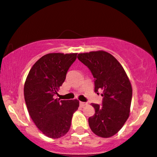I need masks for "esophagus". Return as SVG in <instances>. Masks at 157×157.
I'll return each instance as SVG.
<instances>
[{"mask_svg":"<svg viewBox=\"0 0 157 157\" xmlns=\"http://www.w3.org/2000/svg\"><path fill=\"white\" fill-rule=\"evenodd\" d=\"M86 105V102H80V105L81 106V107H83V106H85Z\"/></svg>","mask_w":157,"mask_h":157,"instance_id":"34e87169","label":"esophagus"}]
</instances>
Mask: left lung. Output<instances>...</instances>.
Masks as SVG:
<instances>
[{"mask_svg":"<svg viewBox=\"0 0 157 157\" xmlns=\"http://www.w3.org/2000/svg\"><path fill=\"white\" fill-rule=\"evenodd\" d=\"M77 58L87 66L94 78V91L102 89V105L92 103L94 116L89 118L95 134L107 138L116 134L129 117L132 88L121 64L104 51L78 54Z\"/></svg>","mask_w":157,"mask_h":157,"instance_id":"8db88e82","label":"left lung"}]
</instances>
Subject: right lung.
I'll use <instances>...</instances> for the list:
<instances>
[{
	"instance_id": "add662e5",
	"label": "right lung",
	"mask_w": 157,
	"mask_h": 157,
	"mask_svg": "<svg viewBox=\"0 0 157 157\" xmlns=\"http://www.w3.org/2000/svg\"><path fill=\"white\" fill-rule=\"evenodd\" d=\"M76 53H51L43 56L30 69L24 85V98L32 120L43 134L57 139L71 126L77 100L55 99L68 68L76 60Z\"/></svg>"
}]
</instances>
